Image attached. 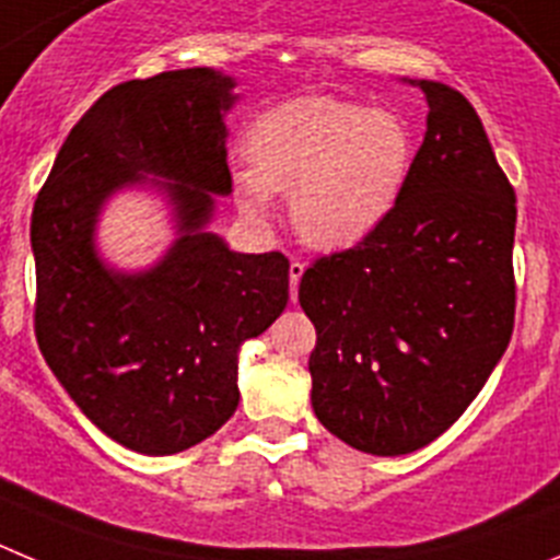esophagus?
Segmentation results:
<instances>
[{"instance_id": "1", "label": "esophagus", "mask_w": 560, "mask_h": 560, "mask_svg": "<svg viewBox=\"0 0 560 560\" xmlns=\"http://www.w3.org/2000/svg\"><path fill=\"white\" fill-rule=\"evenodd\" d=\"M301 276H304V261L292 259L290 261V299L292 301L299 299V281H301Z\"/></svg>"}]
</instances>
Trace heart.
<instances>
[{"instance_id": "obj_1", "label": "heart", "mask_w": 560, "mask_h": 560, "mask_svg": "<svg viewBox=\"0 0 560 560\" xmlns=\"http://www.w3.org/2000/svg\"><path fill=\"white\" fill-rule=\"evenodd\" d=\"M254 170L236 173L240 206L268 218L270 189L290 192L292 225L306 245L342 250L374 234L399 203L412 136L393 110L301 97L261 114L248 130Z\"/></svg>"}]
</instances>
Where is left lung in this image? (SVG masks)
<instances>
[{"instance_id": "8db88e82", "label": "left lung", "mask_w": 560, "mask_h": 560, "mask_svg": "<svg viewBox=\"0 0 560 560\" xmlns=\"http://www.w3.org/2000/svg\"><path fill=\"white\" fill-rule=\"evenodd\" d=\"M427 136L399 203L354 248L301 276L315 324L317 421L371 455H407L450 430L505 354L516 315V192L477 110L416 80Z\"/></svg>"}]
</instances>
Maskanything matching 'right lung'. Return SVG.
I'll use <instances>...</instances> for the list:
<instances>
[{
  "label": "right lung",
  "instance_id": "right-lung-1",
  "mask_svg": "<svg viewBox=\"0 0 560 560\" xmlns=\"http://www.w3.org/2000/svg\"><path fill=\"white\" fill-rule=\"evenodd\" d=\"M231 89L206 67L114 85L67 136L33 206L38 349L74 405L142 455L189 450L234 416L236 351L290 299L284 254H234L203 231L211 198L231 192ZM144 174L165 178L182 236L148 275H114L93 223Z\"/></svg>",
  "mask_w": 560,
  "mask_h": 560
}]
</instances>
